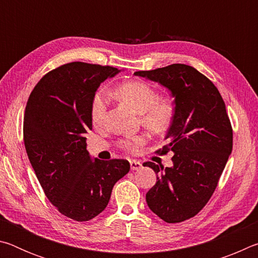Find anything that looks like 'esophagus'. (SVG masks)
I'll return each instance as SVG.
<instances>
[{
  "instance_id": "34e87169",
  "label": "esophagus",
  "mask_w": 258,
  "mask_h": 258,
  "mask_svg": "<svg viewBox=\"0 0 258 258\" xmlns=\"http://www.w3.org/2000/svg\"><path fill=\"white\" fill-rule=\"evenodd\" d=\"M130 165H131V169H132V171H138V169L142 167V164L138 160H131Z\"/></svg>"
}]
</instances>
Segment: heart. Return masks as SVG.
<instances>
[{"instance_id":"heart-1","label":"heart","mask_w":258,"mask_h":258,"mask_svg":"<svg viewBox=\"0 0 258 258\" xmlns=\"http://www.w3.org/2000/svg\"><path fill=\"white\" fill-rule=\"evenodd\" d=\"M115 95L125 106L140 115L142 124L154 133H163L171 126L174 117L173 106L166 100H158L156 91L143 82H127L118 86ZM107 98L103 92L94 95L91 104V119L94 125H101L106 117ZM146 141L143 135H137L124 140L121 148L128 150H138Z\"/></svg>"}]
</instances>
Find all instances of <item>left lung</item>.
I'll return each instance as SVG.
<instances>
[{"mask_svg": "<svg viewBox=\"0 0 258 258\" xmlns=\"http://www.w3.org/2000/svg\"><path fill=\"white\" fill-rule=\"evenodd\" d=\"M135 76L159 83L174 98V117L161 155L173 151V165L152 161L157 182L147 192L149 208L167 223H180L202 211L215 191L232 151V127L216 86L194 67L183 63Z\"/></svg>", "mask_w": 258, "mask_h": 258, "instance_id": "left-lung-1", "label": "left lung"}]
</instances>
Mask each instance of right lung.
<instances>
[{
    "instance_id": "1",
    "label": "right lung",
    "mask_w": 258,
    "mask_h": 258,
    "mask_svg": "<svg viewBox=\"0 0 258 258\" xmlns=\"http://www.w3.org/2000/svg\"><path fill=\"white\" fill-rule=\"evenodd\" d=\"M119 72L66 63L41 78L26 106L24 142L37 180L58 211L78 222L104 211L115 183L130 171L127 160H100L86 150L95 92Z\"/></svg>"
}]
</instances>
